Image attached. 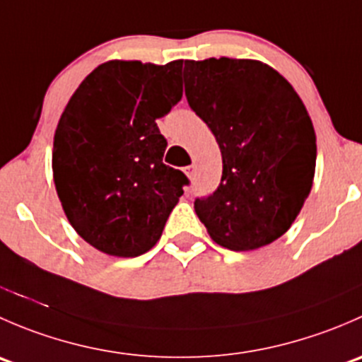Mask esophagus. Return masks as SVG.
<instances>
[{
  "mask_svg": "<svg viewBox=\"0 0 362 362\" xmlns=\"http://www.w3.org/2000/svg\"><path fill=\"white\" fill-rule=\"evenodd\" d=\"M184 171H185V175H187V178L194 177V166H187Z\"/></svg>",
  "mask_w": 362,
  "mask_h": 362,
  "instance_id": "34e87169",
  "label": "esophagus"
}]
</instances>
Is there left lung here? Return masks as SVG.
<instances>
[{
  "label": "left lung",
  "mask_w": 362,
  "mask_h": 362,
  "mask_svg": "<svg viewBox=\"0 0 362 362\" xmlns=\"http://www.w3.org/2000/svg\"><path fill=\"white\" fill-rule=\"evenodd\" d=\"M189 107L222 156L217 191L196 199L208 235L229 250H255L289 231L308 198L317 144L294 87L262 61H185Z\"/></svg>",
  "instance_id": "obj_1"
}]
</instances>
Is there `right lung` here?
<instances>
[{
  "mask_svg": "<svg viewBox=\"0 0 362 362\" xmlns=\"http://www.w3.org/2000/svg\"><path fill=\"white\" fill-rule=\"evenodd\" d=\"M182 59L94 68L57 122L52 175L69 224L89 245L136 257L159 242L187 177L163 163L156 120L182 100Z\"/></svg>",
  "mask_w": 362,
  "mask_h": 362,
  "instance_id": "add662e5",
  "label": "right lung"
}]
</instances>
